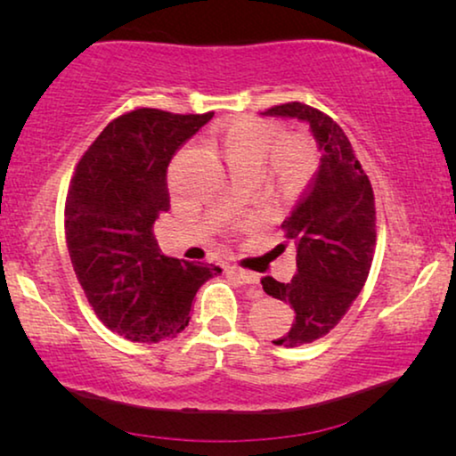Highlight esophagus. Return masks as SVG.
<instances>
[{
    "label": "esophagus",
    "instance_id": "esophagus-1",
    "mask_svg": "<svg viewBox=\"0 0 456 456\" xmlns=\"http://www.w3.org/2000/svg\"><path fill=\"white\" fill-rule=\"evenodd\" d=\"M226 273H228V276H232V278L239 280L240 284H248V286L257 284V276H255L253 272H245V270H240V267H228ZM251 295H253V298H259V297H261V290H259V289H255V290L251 292Z\"/></svg>",
    "mask_w": 456,
    "mask_h": 456
}]
</instances>
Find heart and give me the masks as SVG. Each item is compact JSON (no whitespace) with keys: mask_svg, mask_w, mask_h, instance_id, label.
<instances>
[{"mask_svg":"<svg viewBox=\"0 0 456 456\" xmlns=\"http://www.w3.org/2000/svg\"><path fill=\"white\" fill-rule=\"evenodd\" d=\"M217 142L234 174H264L267 184L282 195L301 191L315 176L320 155L314 141L298 133H284L282 126L257 118H239L220 130ZM189 149L178 153L174 166ZM170 167V189L176 192V167Z\"/></svg>","mask_w":456,"mask_h":456,"instance_id":"1","label":"heart"}]
</instances>
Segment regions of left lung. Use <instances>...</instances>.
Masks as SVG:
<instances>
[{"instance_id": "1", "label": "left lung", "mask_w": 456, "mask_h": 456, "mask_svg": "<svg viewBox=\"0 0 456 456\" xmlns=\"http://www.w3.org/2000/svg\"><path fill=\"white\" fill-rule=\"evenodd\" d=\"M264 116L309 122L322 151L297 208L282 222L286 245L297 248V272L289 284L264 278V290L295 309L278 346H301L326 336L363 289L376 251V199L345 130L307 103L273 105Z\"/></svg>"}]
</instances>
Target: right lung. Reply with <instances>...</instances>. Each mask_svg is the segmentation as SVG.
Wrapping results in <instances>:
<instances>
[{"instance_id": "1", "label": "right lung", "mask_w": 456, "mask_h": 456, "mask_svg": "<svg viewBox=\"0 0 456 456\" xmlns=\"http://www.w3.org/2000/svg\"><path fill=\"white\" fill-rule=\"evenodd\" d=\"M214 111L139 108L118 116L83 153L68 186L64 226L70 261L95 315L133 342L176 338L189 326L214 264L161 255L153 234L170 209L167 166Z\"/></svg>"}]
</instances>
